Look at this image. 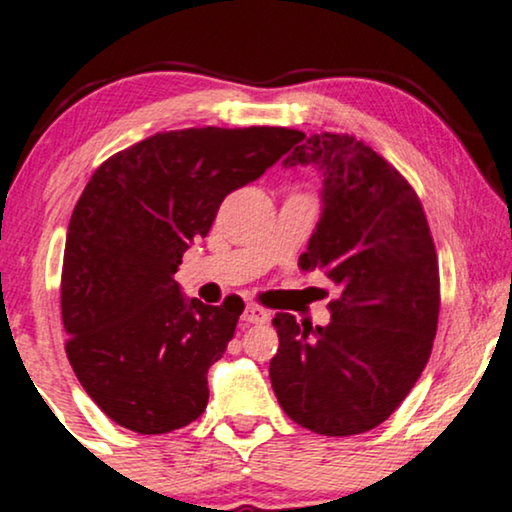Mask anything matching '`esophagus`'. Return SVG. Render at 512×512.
<instances>
[{"label":"esophagus","mask_w":512,"mask_h":512,"mask_svg":"<svg viewBox=\"0 0 512 512\" xmlns=\"http://www.w3.org/2000/svg\"><path fill=\"white\" fill-rule=\"evenodd\" d=\"M241 318H243L245 325H262V323H267V320H269V313L260 309V306H248V309L243 311Z\"/></svg>","instance_id":"obj_1"}]
</instances>
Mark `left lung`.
Instances as JSON below:
<instances>
[{"mask_svg": "<svg viewBox=\"0 0 512 512\" xmlns=\"http://www.w3.org/2000/svg\"><path fill=\"white\" fill-rule=\"evenodd\" d=\"M323 170V215L299 269L339 285L325 327L276 313L269 377L283 412L342 438L398 410L431 356L440 269L424 206L410 182L349 133L302 135L283 166Z\"/></svg>", "mask_w": 512, "mask_h": 512, "instance_id": "1", "label": "left lung"}]
</instances>
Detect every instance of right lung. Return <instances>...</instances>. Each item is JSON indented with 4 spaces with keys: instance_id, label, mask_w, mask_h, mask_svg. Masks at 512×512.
I'll return each mask as SVG.
<instances>
[{
    "instance_id": "add662e5",
    "label": "right lung",
    "mask_w": 512,
    "mask_h": 512,
    "mask_svg": "<svg viewBox=\"0 0 512 512\" xmlns=\"http://www.w3.org/2000/svg\"><path fill=\"white\" fill-rule=\"evenodd\" d=\"M283 126L149 135L95 168L70 217L60 276L65 351L79 384L119 426L170 433L208 405V367L234 337L241 297H182L173 274L208 236L224 196L299 142Z\"/></svg>"
}]
</instances>
